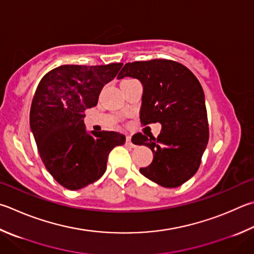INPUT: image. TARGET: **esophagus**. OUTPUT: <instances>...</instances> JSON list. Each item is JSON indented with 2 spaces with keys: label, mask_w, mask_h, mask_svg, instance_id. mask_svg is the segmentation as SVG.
Returning a JSON list of instances; mask_svg holds the SVG:
<instances>
[{
  "label": "esophagus",
  "mask_w": 254,
  "mask_h": 254,
  "mask_svg": "<svg viewBox=\"0 0 254 254\" xmlns=\"http://www.w3.org/2000/svg\"><path fill=\"white\" fill-rule=\"evenodd\" d=\"M127 144L128 146H131V147H135V144H133V143H132V140H131V136L130 135L127 136Z\"/></svg>",
  "instance_id": "1"
}]
</instances>
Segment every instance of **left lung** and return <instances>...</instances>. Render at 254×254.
<instances>
[{
    "instance_id": "left-lung-1",
    "label": "left lung",
    "mask_w": 254,
    "mask_h": 254,
    "mask_svg": "<svg viewBox=\"0 0 254 254\" xmlns=\"http://www.w3.org/2000/svg\"><path fill=\"white\" fill-rule=\"evenodd\" d=\"M126 76L143 85L141 123L162 126L156 139L135 135L134 144L153 152L152 163L140 172L161 187H180L196 173L209 141L203 89L188 67L170 60L127 63L118 79Z\"/></svg>"
}]
</instances>
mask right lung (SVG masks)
<instances>
[{"mask_svg":"<svg viewBox=\"0 0 254 254\" xmlns=\"http://www.w3.org/2000/svg\"><path fill=\"white\" fill-rule=\"evenodd\" d=\"M122 65H61L47 73L35 91L31 131L45 168L68 190L99 180L107 170L110 152L126 143V136L118 132L89 133L83 120L85 110L98 104L101 90Z\"/></svg>","mask_w":254,"mask_h":254,"instance_id":"right-lung-1","label":"right lung"}]
</instances>
